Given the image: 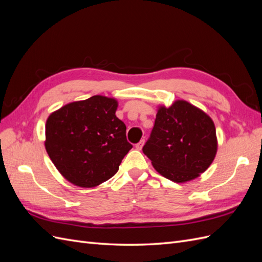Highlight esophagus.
Here are the masks:
<instances>
[{
  "label": "esophagus",
  "mask_w": 262,
  "mask_h": 262,
  "mask_svg": "<svg viewBox=\"0 0 262 262\" xmlns=\"http://www.w3.org/2000/svg\"><path fill=\"white\" fill-rule=\"evenodd\" d=\"M143 145H144V140H141L139 143H137L136 144V147H137V149H142V147H143Z\"/></svg>",
  "instance_id": "esophagus-1"
}]
</instances>
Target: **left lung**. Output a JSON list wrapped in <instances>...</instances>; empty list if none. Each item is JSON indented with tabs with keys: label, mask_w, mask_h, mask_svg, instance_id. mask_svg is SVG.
Instances as JSON below:
<instances>
[{
	"label": "left lung",
	"mask_w": 262,
	"mask_h": 262,
	"mask_svg": "<svg viewBox=\"0 0 262 262\" xmlns=\"http://www.w3.org/2000/svg\"><path fill=\"white\" fill-rule=\"evenodd\" d=\"M212 119L185 100L158 109L143 153L162 176L175 182L192 180L208 169L216 154Z\"/></svg>",
	"instance_id": "left-lung-1"
}]
</instances>
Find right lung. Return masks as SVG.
Wrapping results in <instances>:
<instances>
[{"mask_svg":"<svg viewBox=\"0 0 262 262\" xmlns=\"http://www.w3.org/2000/svg\"><path fill=\"white\" fill-rule=\"evenodd\" d=\"M118 102L105 96L74 101L51 114L46 123V149L61 175L92 188L112 178L132 148L126 126L116 116Z\"/></svg>","mask_w":262,"mask_h":262,"instance_id":"1","label":"right lung"}]
</instances>
